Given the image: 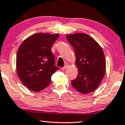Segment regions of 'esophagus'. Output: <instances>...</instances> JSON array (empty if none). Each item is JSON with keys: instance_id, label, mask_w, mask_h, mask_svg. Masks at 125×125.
<instances>
[{"instance_id": "1", "label": "esophagus", "mask_w": 125, "mask_h": 125, "mask_svg": "<svg viewBox=\"0 0 125 125\" xmlns=\"http://www.w3.org/2000/svg\"><path fill=\"white\" fill-rule=\"evenodd\" d=\"M68 66H69V65H66L65 66H64V67H63V68H62V71H64V70H65L66 69V68H68Z\"/></svg>"}]
</instances>
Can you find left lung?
Instances as JSON below:
<instances>
[{"label": "left lung", "instance_id": "left-lung-1", "mask_svg": "<svg viewBox=\"0 0 125 125\" xmlns=\"http://www.w3.org/2000/svg\"><path fill=\"white\" fill-rule=\"evenodd\" d=\"M68 42L75 52L77 77L71 81L72 85L82 94L95 91L105 72V59L102 48L95 40L85 33L68 34Z\"/></svg>", "mask_w": 125, "mask_h": 125}]
</instances>
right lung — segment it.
I'll use <instances>...</instances> for the list:
<instances>
[{
	"instance_id": "add662e5",
	"label": "right lung",
	"mask_w": 125,
	"mask_h": 125,
	"mask_svg": "<svg viewBox=\"0 0 125 125\" xmlns=\"http://www.w3.org/2000/svg\"><path fill=\"white\" fill-rule=\"evenodd\" d=\"M59 34L37 33L26 38L16 54V72L22 83L30 90L39 92L50 85L58 67L51 47Z\"/></svg>"
}]
</instances>
